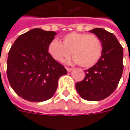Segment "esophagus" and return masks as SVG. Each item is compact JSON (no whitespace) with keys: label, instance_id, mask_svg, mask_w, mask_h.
<instances>
[{"label":"esophagus","instance_id":"esophagus-1","mask_svg":"<svg viewBox=\"0 0 130 130\" xmlns=\"http://www.w3.org/2000/svg\"><path fill=\"white\" fill-rule=\"evenodd\" d=\"M66 70H68V72H70L73 70V68H66Z\"/></svg>","mask_w":130,"mask_h":130}]
</instances>
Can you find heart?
Returning a JSON list of instances; mask_svg holds the SVG:
<instances>
[{
  "mask_svg": "<svg viewBox=\"0 0 130 130\" xmlns=\"http://www.w3.org/2000/svg\"><path fill=\"white\" fill-rule=\"evenodd\" d=\"M49 55L57 62H62L71 53L72 62L83 68H90L101 58L103 46L100 39L94 34L70 32L62 39V43L52 40L47 47Z\"/></svg>",
  "mask_w": 130,
  "mask_h": 130,
  "instance_id": "heart-1",
  "label": "heart"
}]
</instances>
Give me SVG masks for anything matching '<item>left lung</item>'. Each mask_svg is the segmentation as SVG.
<instances>
[{
  "label": "left lung",
  "instance_id": "obj_1",
  "mask_svg": "<svg viewBox=\"0 0 130 130\" xmlns=\"http://www.w3.org/2000/svg\"><path fill=\"white\" fill-rule=\"evenodd\" d=\"M100 39L103 52L98 62L84 70L86 76L75 84V88L83 99L100 101L115 91L123 73V48L116 37L105 29L90 31Z\"/></svg>",
  "mask_w": 130,
  "mask_h": 130
}]
</instances>
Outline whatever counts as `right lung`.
I'll return each mask as SVG.
<instances>
[{
    "instance_id": "1",
    "label": "right lung",
    "mask_w": 130,
    "mask_h": 130,
    "mask_svg": "<svg viewBox=\"0 0 130 130\" xmlns=\"http://www.w3.org/2000/svg\"><path fill=\"white\" fill-rule=\"evenodd\" d=\"M55 31L34 29L20 35L12 45L7 60V77L13 91L25 100L40 102L54 95L65 67L52 57L49 44Z\"/></svg>"
}]
</instances>
